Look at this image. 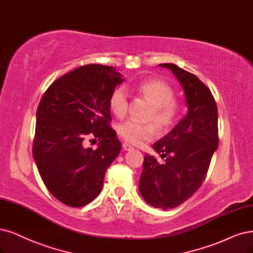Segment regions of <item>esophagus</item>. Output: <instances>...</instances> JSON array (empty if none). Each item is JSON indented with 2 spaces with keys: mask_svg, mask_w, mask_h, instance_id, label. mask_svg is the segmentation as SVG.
Segmentation results:
<instances>
[{
  "mask_svg": "<svg viewBox=\"0 0 253 253\" xmlns=\"http://www.w3.org/2000/svg\"><path fill=\"white\" fill-rule=\"evenodd\" d=\"M123 149L125 151H130V150H132V149H134L131 145H129V144H127V143H123Z\"/></svg>",
  "mask_w": 253,
  "mask_h": 253,
  "instance_id": "1",
  "label": "esophagus"
}]
</instances>
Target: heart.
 I'll return each mask as SVG.
<instances>
[{"mask_svg":"<svg viewBox=\"0 0 253 253\" xmlns=\"http://www.w3.org/2000/svg\"><path fill=\"white\" fill-rule=\"evenodd\" d=\"M136 90L150 100L153 104L149 119L154 121L162 131L172 129L182 112V105L175 98L174 88L160 79H145L136 85ZM129 105V92L125 86L116 87L109 97V108L118 118L127 115ZM120 136L133 145H143L151 141L156 135V126L149 123H138L134 120H127L118 127Z\"/></svg>","mask_w":253,"mask_h":253,"instance_id":"obj_1","label":"heart"}]
</instances>
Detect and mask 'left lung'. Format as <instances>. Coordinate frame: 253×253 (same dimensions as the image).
<instances>
[{
  "instance_id": "8db88e82",
  "label": "left lung",
  "mask_w": 253,
  "mask_h": 253,
  "mask_svg": "<svg viewBox=\"0 0 253 253\" xmlns=\"http://www.w3.org/2000/svg\"><path fill=\"white\" fill-rule=\"evenodd\" d=\"M170 69L184 89L189 112L153 147L165 163L145 155L139 192L156 209H174L198 191L218 148V108L211 89L196 75L173 63Z\"/></svg>"
}]
</instances>
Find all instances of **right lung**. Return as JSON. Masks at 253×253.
Masks as SVG:
<instances>
[{
	"label": "right lung",
	"instance_id": "1",
	"mask_svg": "<svg viewBox=\"0 0 253 253\" xmlns=\"http://www.w3.org/2000/svg\"><path fill=\"white\" fill-rule=\"evenodd\" d=\"M122 81L114 67L82 65L54 81L37 107L34 161L45 188L65 205L95 199L121 151L109 97ZM87 137L100 141L97 149L84 146Z\"/></svg>",
	"mask_w": 253,
	"mask_h": 253
}]
</instances>
